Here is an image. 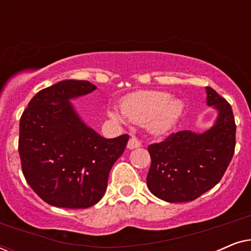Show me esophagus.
<instances>
[{"label":"esophagus","instance_id":"esophagus-1","mask_svg":"<svg viewBox=\"0 0 251 251\" xmlns=\"http://www.w3.org/2000/svg\"><path fill=\"white\" fill-rule=\"evenodd\" d=\"M142 146V143L139 142L138 139L136 138V137H131V138L129 139L128 142V145H126V147H128L129 150H133V149H137V147H140Z\"/></svg>","mask_w":251,"mask_h":251}]
</instances>
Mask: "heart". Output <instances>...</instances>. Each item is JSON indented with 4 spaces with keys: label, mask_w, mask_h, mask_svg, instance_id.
<instances>
[{
    "label": "heart",
    "mask_w": 251,
    "mask_h": 251,
    "mask_svg": "<svg viewBox=\"0 0 251 251\" xmlns=\"http://www.w3.org/2000/svg\"><path fill=\"white\" fill-rule=\"evenodd\" d=\"M121 107L122 113L109 109V116L120 121L128 119L136 125L147 122V126L154 135H163L176 125L184 105L178 99L170 98L166 91L142 90L126 96Z\"/></svg>",
    "instance_id": "b5f03b06"
}]
</instances>
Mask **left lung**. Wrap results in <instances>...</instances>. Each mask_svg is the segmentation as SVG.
Listing matches in <instances>:
<instances>
[{"label": "left lung", "instance_id": "left-lung-1", "mask_svg": "<svg viewBox=\"0 0 251 251\" xmlns=\"http://www.w3.org/2000/svg\"><path fill=\"white\" fill-rule=\"evenodd\" d=\"M207 104L218 111L214 126L203 133L183 130L151 144L147 186L161 200L193 201L221 181L235 149L236 126L231 105L210 87Z\"/></svg>", "mask_w": 251, "mask_h": 251}]
</instances>
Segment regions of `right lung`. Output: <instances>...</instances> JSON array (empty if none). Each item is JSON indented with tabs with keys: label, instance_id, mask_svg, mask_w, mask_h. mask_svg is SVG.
I'll list each match as a JSON object with an SVG mask.
<instances>
[{
	"label": "right lung",
	"instance_id": "obj_1",
	"mask_svg": "<svg viewBox=\"0 0 251 251\" xmlns=\"http://www.w3.org/2000/svg\"><path fill=\"white\" fill-rule=\"evenodd\" d=\"M96 89L89 81H60L37 92L20 118L23 174L33 191L54 207L97 203L129 140L128 135L106 139L78 118L70 99Z\"/></svg>",
	"mask_w": 251,
	"mask_h": 251
}]
</instances>
